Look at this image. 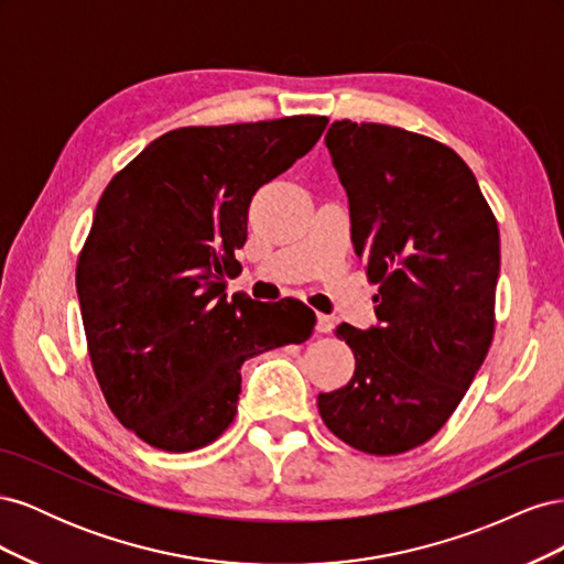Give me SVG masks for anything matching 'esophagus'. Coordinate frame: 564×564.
I'll return each instance as SVG.
<instances>
[{
	"mask_svg": "<svg viewBox=\"0 0 564 564\" xmlns=\"http://www.w3.org/2000/svg\"><path fill=\"white\" fill-rule=\"evenodd\" d=\"M315 329H317L319 334H329V332L334 329V317H332V315H324V313H317Z\"/></svg>",
	"mask_w": 564,
	"mask_h": 564,
	"instance_id": "obj_1",
	"label": "esophagus"
}]
</instances>
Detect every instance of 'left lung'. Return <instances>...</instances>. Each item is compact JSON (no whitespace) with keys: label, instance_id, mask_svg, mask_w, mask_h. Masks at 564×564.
<instances>
[{"label":"left lung","instance_id":"left-lung-1","mask_svg":"<svg viewBox=\"0 0 564 564\" xmlns=\"http://www.w3.org/2000/svg\"><path fill=\"white\" fill-rule=\"evenodd\" d=\"M379 324H338L352 379L319 392L324 425L365 454L429 442L464 400L494 336L499 226L468 164L429 135L334 122L324 135Z\"/></svg>","mask_w":564,"mask_h":564}]
</instances>
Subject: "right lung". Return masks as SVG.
Instances as JSON below:
<instances>
[{
    "mask_svg": "<svg viewBox=\"0 0 564 564\" xmlns=\"http://www.w3.org/2000/svg\"><path fill=\"white\" fill-rule=\"evenodd\" d=\"M327 122L296 115L174 129L100 195L77 261L84 334L112 414L150 447L212 445L237 414L245 360L311 338L308 305L228 301L224 272L247 242L256 191Z\"/></svg>",
    "mask_w": 564,
    "mask_h": 564,
    "instance_id": "right-lung-1",
    "label": "right lung"
}]
</instances>
